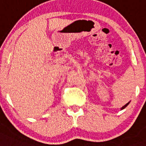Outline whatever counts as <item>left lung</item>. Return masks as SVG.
<instances>
[{
  "label": "left lung",
  "instance_id": "obj_1",
  "mask_svg": "<svg viewBox=\"0 0 146 146\" xmlns=\"http://www.w3.org/2000/svg\"><path fill=\"white\" fill-rule=\"evenodd\" d=\"M129 102H128V103H127V104H125L124 106H123V107H122V108H120V110H123V109H124V108H126V107H127V105H128V104H129Z\"/></svg>",
  "mask_w": 146,
  "mask_h": 146
}]
</instances>
